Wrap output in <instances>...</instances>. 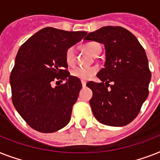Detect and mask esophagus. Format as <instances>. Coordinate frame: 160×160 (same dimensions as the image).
Returning a JSON list of instances; mask_svg holds the SVG:
<instances>
[{"instance_id": "esophagus-1", "label": "esophagus", "mask_w": 160, "mask_h": 160, "mask_svg": "<svg viewBox=\"0 0 160 160\" xmlns=\"http://www.w3.org/2000/svg\"><path fill=\"white\" fill-rule=\"evenodd\" d=\"M81 84H82L83 87H85V85H86V81H85V80H81Z\"/></svg>"}]
</instances>
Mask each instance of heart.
<instances>
[{
	"instance_id": "obj_1",
	"label": "heart",
	"mask_w": 160,
	"mask_h": 160,
	"mask_svg": "<svg viewBox=\"0 0 160 160\" xmlns=\"http://www.w3.org/2000/svg\"><path fill=\"white\" fill-rule=\"evenodd\" d=\"M84 49L95 56L97 54H100L101 51V46L98 42L95 41H89L84 45ZM76 60V50L75 46H70L67 49L65 52V60L69 65H74ZM98 72V68L95 66H90V67H83V66H78L73 69L71 74L74 77L83 80H90L94 75Z\"/></svg>"
}]
</instances>
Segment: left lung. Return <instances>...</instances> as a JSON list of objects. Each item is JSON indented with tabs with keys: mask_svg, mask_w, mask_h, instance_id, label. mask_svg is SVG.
<instances>
[{
	"mask_svg": "<svg viewBox=\"0 0 160 160\" xmlns=\"http://www.w3.org/2000/svg\"><path fill=\"white\" fill-rule=\"evenodd\" d=\"M85 40L104 44L105 49V68L97 74L101 83L86 85L93 92L90 104L94 116L109 126L129 124L149 95L151 72L144 49L121 26H104Z\"/></svg>",
	"mask_w": 160,
	"mask_h": 160,
	"instance_id": "8db88e82",
	"label": "left lung"
}]
</instances>
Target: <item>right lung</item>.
Returning a JSON list of instances; mask_svg holds the SVG:
<instances>
[{"label": "right lung", "mask_w": 160, "mask_h": 160, "mask_svg": "<svg viewBox=\"0 0 160 160\" xmlns=\"http://www.w3.org/2000/svg\"><path fill=\"white\" fill-rule=\"evenodd\" d=\"M86 34L46 27L19 49L10 77L11 99L32 129L53 133L70 122L82 85L78 78L70 75L65 52ZM63 80L65 83L58 85ZM54 81L55 88L52 86Z\"/></svg>", "instance_id": "right-lung-1"}]
</instances>
